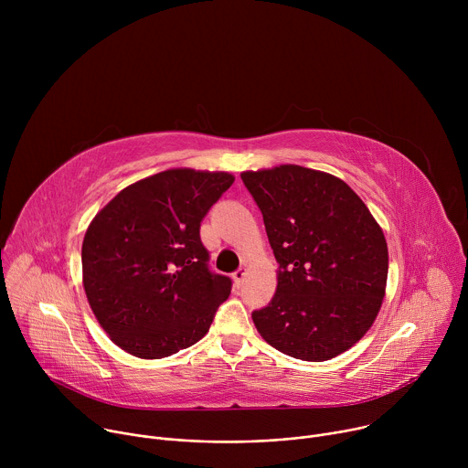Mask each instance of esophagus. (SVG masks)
Wrapping results in <instances>:
<instances>
[{
    "instance_id": "34e87169",
    "label": "esophagus",
    "mask_w": 468,
    "mask_h": 468,
    "mask_svg": "<svg viewBox=\"0 0 468 468\" xmlns=\"http://www.w3.org/2000/svg\"><path fill=\"white\" fill-rule=\"evenodd\" d=\"M244 280H246V269H239L237 272H233V283H235L237 287H240Z\"/></svg>"
}]
</instances>
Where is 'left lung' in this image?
<instances>
[{
	"label": "left lung",
	"mask_w": 468,
	"mask_h": 468,
	"mask_svg": "<svg viewBox=\"0 0 468 468\" xmlns=\"http://www.w3.org/2000/svg\"><path fill=\"white\" fill-rule=\"evenodd\" d=\"M262 213L278 287L253 311L261 337L302 361L350 350L372 327L387 287L385 235L339 177L298 165L240 174Z\"/></svg>",
	"instance_id": "1"
}]
</instances>
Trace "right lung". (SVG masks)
<instances>
[{"label": "right lung", "mask_w": 468, "mask_h": 468, "mask_svg": "<svg viewBox=\"0 0 468 468\" xmlns=\"http://www.w3.org/2000/svg\"><path fill=\"white\" fill-rule=\"evenodd\" d=\"M233 181L229 172L170 168L120 190L89 224L85 294L123 352L163 359L209 331L231 280L209 272L199 222Z\"/></svg>", "instance_id": "right-lung-1"}]
</instances>
